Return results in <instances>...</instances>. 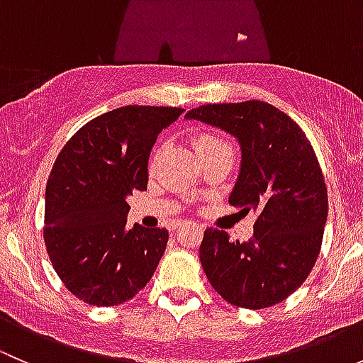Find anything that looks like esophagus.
Instances as JSON below:
<instances>
[{"mask_svg": "<svg viewBox=\"0 0 363 363\" xmlns=\"http://www.w3.org/2000/svg\"><path fill=\"white\" fill-rule=\"evenodd\" d=\"M181 225H182V223L177 221V223H175V225H174V228H179V226H181Z\"/></svg>", "mask_w": 363, "mask_h": 363, "instance_id": "34e87169", "label": "esophagus"}]
</instances>
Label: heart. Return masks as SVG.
I'll return each instance as SVG.
<instances>
[{"label": "heart", "instance_id": "obj_1", "mask_svg": "<svg viewBox=\"0 0 363 363\" xmlns=\"http://www.w3.org/2000/svg\"><path fill=\"white\" fill-rule=\"evenodd\" d=\"M195 147H196V151L202 155V158H205V156L211 155V152L219 151V149L230 147V145L226 144V140H223L221 137H218V135L200 133V135H196V138H195ZM161 151H163V147L160 145V147L152 152V164H155L156 160L160 158Z\"/></svg>", "mask_w": 363, "mask_h": 363}]
</instances>
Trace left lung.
I'll return each mask as SVG.
<instances>
[{
    "mask_svg": "<svg viewBox=\"0 0 363 363\" xmlns=\"http://www.w3.org/2000/svg\"><path fill=\"white\" fill-rule=\"evenodd\" d=\"M186 117L239 138L242 167L230 203L256 214L247 242L205 230L200 262L208 283L242 309L281 303L307 279L323 242L328 195L313 145L288 113L267 101L200 105Z\"/></svg>",
    "mask_w": 363,
    "mask_h": 363,
    "instance_id": "1",
    "label": "left lung"
}]
</instances>
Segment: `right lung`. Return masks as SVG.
<instances>
[{
  "mask_svg": "<svg viewBox=\"0 0 363 363\" xmlns=\"http://www.w3.org/2000/svg\"><path fill=\"white\" fill-rule=\"evenodd\" d=\"M177 107L128 105L94 117L65 144L45 188L43 240L68 291L89 306L133 298L167 250L164 228H126V196L147 189V160Z\"/></svg>",
  "mask_w": 363,
  "mask_h": 363,
  "instance_id": "obj_1",
  "label": "right lung"
}]
</instances>
